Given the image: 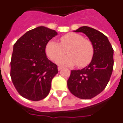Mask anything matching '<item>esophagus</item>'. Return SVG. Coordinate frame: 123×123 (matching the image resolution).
Wrapping results in <instances>:
<instances>
[{"mask_svg": "<svg viewBox=\"0 0 123 123\" xmlns=\"http://www.w3.org/2000/svg\"><path fill=\"white\" fill-rule=\"evenodd\" d=\"M63 67H62V66H59L58 67V70H62L63 68Z\"/></svg>", "mask_w": 123, "mask_h": 123, "instance_id": "obj_1", "label": "esophagus"}]
</instances>
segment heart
Segmentation results:
<instances>
[{"label":"heart","instance_id":"1","mask_svg":"<svg viewBox=\"0 0 123 123\" xmlns=\"http://www.w3.org/2000/svg\"><path fill=\"white\" fill-rule=\"evenodd\" d=\"M46 55L53 62H57L60 59L59 64L71 66L77 64L79 67L87 66L91 62L94 55L93 44L88 39L77 33H68L60 38V43L50 40L45 47Z\"/></svg>","mask_w":123,"mask_h":123}]
</instances>
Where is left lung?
Returning a JSON list of instances; mask_svg holds the SVG:
<instances>
[{
    "mask_svg": "<svg viewBox=\"0 0 123 123\" xmlns=\"http://www.w3.org/2000/svg\"><path fill=\"white\" fill-rule=\"evenodd\" d=\"M86 34L93 44L94 55L89 65L71 70L67 80L70 93L80 99H91L107 85L114 67V49L107 37L102 32L84 26L74 31Z\"/></svg>",
    "mask_w": 123,
    "mask_h": 123,
    "instance_id": "1",
    "label": "left lung"
}]
</instances>
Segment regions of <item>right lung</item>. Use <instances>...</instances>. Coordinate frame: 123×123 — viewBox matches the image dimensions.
<instances>
[{
  "label": "right lung",
  "mask_w": 123,
  "mask_h": 123,
  "mask_svg": "<svg viewBox=\"0 0 123 123\" xmlns=\"http://www.w3.org/2000/svg\"><path fill=\"white\" fill-rule=\"evenodd\" d=\"M57 35L44 26L30 30L14 44L10 75L19 95L32 101H39L49 94L51 80L58 67L46 56L45 47Z\"/></svg>",
  "instance_id": "add662e5"
}]
</instances>
